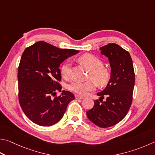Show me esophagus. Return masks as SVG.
<instances>
[{"mask_svg": "<svg viewBox=\"0 0 155 155\" xmlns=\"http://www.w3.org/2000/svg\"><path fill=\"white\" fill-rule=\"evenodd\" d=\"M75 98L77 100H82V99H84V97L81 96V95H76Z\"/></svg>", "mask_w": 155, "mask_h": 155, "instance_id": "esophagus-1", "label": "esophagus"}]
</instances>
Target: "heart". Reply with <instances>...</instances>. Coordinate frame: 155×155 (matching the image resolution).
<instances>
[{"label":"heart","instance_id":"1","mask_svg":"<svg viewBox=\"0 0 155 155\" xmlns=\"http://www.w3.org/2000/svg\"><path fill=\"white\" fill-rule=\"evenodd\" d=\"M78 61L89 70V80L85 82H72L68 85L70 91L80 95H85L89 91H94L96 87H104L108 83L111 77V72L108 68L103 66V61L99 58L90 53H86L78 58ZM70 61H66L60 68L61 74L64 78L69 74Z\"/></svg>","mask_w":155,"mask_h":155}]
</instances>
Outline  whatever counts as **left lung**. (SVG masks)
I'll return each mask as SVG.
<instances>
[{
  "mask_svg": "<svg viewBox=\"0 0 155 155\" xmlns=\"http://www.w3.org/2000/svg\"><path fill=\"white\" fill-rule=\"evenodd\" d=\"M100 50L109 60L111 77L106 88L97 94L100 100L94 101L87 116L95 125L106 128L117 124L127 114L133 100L135 73L130 54L119 45L109 43Z\"/></svg>",
  "mask_w": 155,
  "mask_h": 155,
  "instance_id": "1",
  "label": "left lung"
}]
</instances>
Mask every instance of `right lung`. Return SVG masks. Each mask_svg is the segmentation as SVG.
I'll return each instance as SVG.
<instances>
[{
  "instance_id": "obj_1",
  "label": "right lung",
  "mask_w": 155,
  "mask_h": 155,
  "mask_svg": "<svg viewBox=\"0 0 155 155\" xmlns=\"http://www.w3.org/2000/svg\"><path fill=\"white\" fill-rule=\"evenodd\" d=\"M78 51L38 41L24 50L18 67V97L22 110L38 125L49 127L63 117L74 95L61 91L60 64Z\"/></svg>"
}]
</instances>
